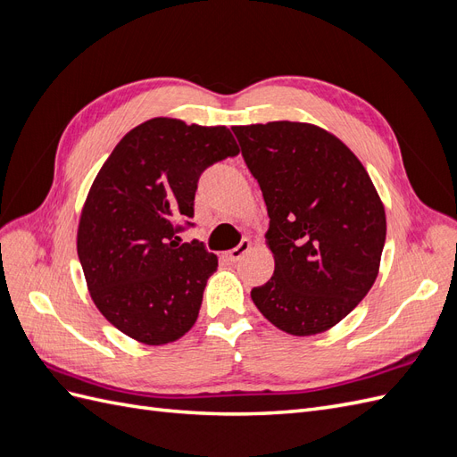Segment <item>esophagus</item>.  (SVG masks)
Segmentation results:
<instances>
[{
  "label": "esophagus",
  "instance_id": "esophagus-1",
  "mask_svg": "<svg viewBox=\"0 0 457 457\" xmlns=\"http://www.w3.org/2000/svg\"><path fill=\"white\" fill-rule=\"evenodd\" d=\"M252 250V242L250 240H242L237 247H234V250H230V252H227L225 253V257L228 259V261H232V262H237V261H240L247 252Z\"/></svg>",
  "mask_w": 457,
  "mask_h": 457
}]
</instances>
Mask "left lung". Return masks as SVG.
Listing matches in <instances>:
<instances>
[{
  "instance_id": "left-lung-1",
  "label": "left lung",
  "mask_w": 457,
  "mask_h": 457,
  "mask_svg": "<svg viewBox=\"0 0 457 457\" xmlns=\"http://www.w3.org/2000/svg\"><path fill=\"white\" fill-rule=\"evenodd\" d=\"M267 204L274 274L252 289L270 324L289 336L341 322L378 278L385 207L353 150L314 123L234 126Z\"/></svg>"
}]
</instances>
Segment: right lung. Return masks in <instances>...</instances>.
<instances>
[{
  "instance_id": "obj_1",
  "label": "right lung",
  "mask_w": 457,
  "mask_h": 457,
  "mask_svg": "<svg viewBox=\"0 0 457 457\" xmlns=\"http://www.w3.org/2000/svg\"><path fill=\"white\" fill-rule=\"evenodd\" d=\"M240 152L225 126L152 118L123 135L81 207L78 257L106 320L145 345L195 326L217 255L181 244L177 223L195 215L202 171Z\"/></svg>"
}]
</instances>
